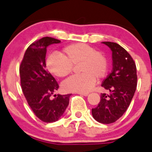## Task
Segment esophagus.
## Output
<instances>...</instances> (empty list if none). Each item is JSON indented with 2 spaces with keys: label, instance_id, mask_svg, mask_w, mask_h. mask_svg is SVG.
I'll list each match as a JSON object with an SVG mask.
<instances>
[{
  "label": "esophagus",
  "instance_id": "34e87169",
  "mask_svg": "<svg viewBox=\"0 0 152 152\" xmlns=\"http://www.w3.org/2000/svg\"><path fill=\"white\" fill-rule=\"evenodd\" d=\"M79 95H84V96H87V95H89L88 92H79Z\"/></svg>",
  "mask_w": 152,
  "mask_h": 152
}]
</instances>
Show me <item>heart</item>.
<instances>
[{
  "label": "heart",
  "mask_w": 152,
  "mask_h": 152,
  "mask_svg": "<svg viewBox=\"0 0 152 152\" xmlns=\"http://www.w3.org/2000/svg\"><path fill=\"white\" fill-rule=\"evenodd\" d=\"M79 65L81 74L74 75L64 81L63 88L67 92H88L94 87L97 79L106 75L108 62L101 52L93 47L77 43L65 47L63 55L52 54L48 57V70L58 77H65L73 71V65Z\"/></svg>",
  "instance_id": "obj_1"
}]
</instances>
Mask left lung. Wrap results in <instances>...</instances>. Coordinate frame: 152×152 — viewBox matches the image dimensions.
<instances>
[{
  "instance_id": "left-lung-1",
  "label": "left lung",
  "mask_w": 152,
  "mask_h": 152,
  "mask_svg": "<svg viewBox=\"0 0 152 152\" xmlns=\"http://www.w3.org/2000/svg\"><path fill=\"white\" fill-rule=\"evenodd\" d=\"M112 51L113 68L101 86L110 93H101L100 101L92 109V116L103 124H111L127 111L137 87L136 65L130 54L116 43L103 42Z\"/></svg>"
}]
</instances>
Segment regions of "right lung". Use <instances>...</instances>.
<instances>
[{
    "mask_svg": "<svg viewBox=\"0 0 152 152\" xmlns=\"http://www.w3.org/2000/svg\"><path fill=\"white\" fill-rule=\"evenodd\" d=\"M60 40L44 37L27 49L20 65V84L28 105L34 114L44 122L58 120L69 104L71 94L54 95L59 88L55 78L46 68L47 49Z\"/></svg>",
    "mask_w": 152,
    "mask_h": 152,
    "instance_id": "add662e5",
    "label": "right lung"
}]
</instances>
